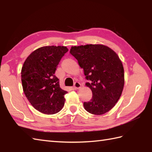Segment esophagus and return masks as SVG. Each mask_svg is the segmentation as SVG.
<instances>
[{
    "label": "esophagus",
    "mask_w": 152,
    "mask_h": 152,
    "mask_svg": "<svg viewBox=\"0 0 152 152\" xmlns=\"http://www.w3.org/2000/svg\"><path fill=\"white\" fill-rule=\"evenodd\" d=\"M81 88V84L78 82H76L74 84V89H78Z\"/></svg>",
    "instance_id": "obj_1"
}]
</instances>
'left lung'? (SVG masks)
<instances>
[{"instance_id": "8db88e82", "label": "left lung", "mask_w": 152, "mask_h": 152, "mask_svg": "<svg viewBox=\"0 0 152 152\" xmlns=\"http://www.w3.org/2000/svg\"><path fill=\"white\" fill-rule=\"evenodd\" d=\"M70 54L84 71L86 85L92 91V98L83 102L84 108L95 115H102L114 107L124 86V70L118 56L101 44L72 46Z\"/></svg>"}]
</instances>
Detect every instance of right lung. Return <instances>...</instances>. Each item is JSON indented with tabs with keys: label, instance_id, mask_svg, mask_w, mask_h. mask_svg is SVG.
I'll return each instance as SVG.
<instances>
[{
	"label": "right lung",
	"instance_id": "add662e5",
	"mask_svg": "<svg viewBox=\"0 0 152 152\" xmlns=\"http://www.w3.org/2000/svg\"><path fill=\"white\" fill-rule=\"evenodd\" d=\"M68 50L64 46H44L30 54L21 69L22 86L33 107L45 114L63 108L68 92L60 88L55 75L58 64Z\"/></svg>",
	"mask_w": 152,
	"mask_h": 152
}]
</instances>
